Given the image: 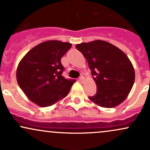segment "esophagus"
<instances>
[{
    "label": "esophagus",
    "instance_id": "34e87169",
    "mask_svg": "<svg viewBox=\"0 0 150 150\" xmlns=\"http://www.w3.org/2000/svg\"><path fill=\"white\" fill-rule=\"evenodd\" d=\"M84 80H85V77H84V76H81L80 77V82H82Z\"/></svg>",
    "mask_w": 150,
    "mask_h": 150
}]
</instances>
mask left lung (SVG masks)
I'll return each mask as SVG.
<instances>
[{
  "label": "left lung",
  "mask_w": 150,
  "mask_h": 150,
  "mask_svg": "<svg viewBox=\"0 0 150 150\" xmlns=\"http://www.w3.org/2000/svg\"><path fill=\"white\" fill-rule=\"evenodd\" d=\"M92 70L97 94L89 97L94 104L113 108L125 101L135 82V70L126 54L107 42L95 40L76 45Z\"/></svg>",
  "instance_id": "8db88e82"
}]
</instances>
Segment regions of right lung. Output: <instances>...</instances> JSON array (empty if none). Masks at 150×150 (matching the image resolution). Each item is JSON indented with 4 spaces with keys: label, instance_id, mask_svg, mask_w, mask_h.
<instances>
[{
    "label": "right lung",
    "instance_id": "1",
    "mask_svg": "<svg viewBox=\"0 0 150 150\" xmlns=\"http://www.w3.org/2000/svg\"><path fill=\"white\" fill-rule=\"evenodd\" d=\"M68 42L50 40L28 51L16 71L19 86L31 101L41 107L52 106L68 95L75 80L62 75L61 59L70 49Z\"/></svg>",
    "mask_w": 150,
    "mask_h": 150
}]
</instances>
